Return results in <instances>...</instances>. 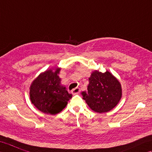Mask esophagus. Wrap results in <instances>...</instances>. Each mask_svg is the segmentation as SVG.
Returning a JSON list of instances; mask_svg holds the SVG:
<instances>
[{
  "instance_id": "obj_1",
  "label": "esophagus",
  "mask_w": 152,
  "mask_h": 152,
  "mask_svg": "<svg viewBox=\"0 0 152 152\" xmlns=\"http://www.w3.org/2000/svg\"><path fill=\"white\" fill-rule=\"evenodd\" d=\"M80 92V90L79 88H74L72 90V92L74 95H75V94H79Z\"/></svg>"
}]
</instances>
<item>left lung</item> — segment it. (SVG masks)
Listing matches in <instances>:
<instances>
[{"label": "left lung", "instance_id": "8db88e82", "mask_svg": "<svg viewBox=\"0 0 152 152\" xmlns=\"http://www.w3.org/2000/svg\"><path fill=\"white\" fill-rule=\"evenodd\" d=\"M91 109L96 113L109 112L115 107L122 97V87L118 79L109 72L94 71L89 78L87 92H82Z\"/></svg>", "mask_w": 152, "mask_h": 152}]
</instances>
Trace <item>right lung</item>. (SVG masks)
Here are the masks:
<instances>
[{
    "label": "right lung",
    "instance_id": "right-lung-1",
    "mask_svg": "<svg viewBox=\"0 0 152 152\" xmlns=\"http://www.w3.org/2000/svg\"><path fill=\"white\" fill-rule=\"evenodd\" d=\"M59 67L55 72L51 69L39 74L30 88L31 102L41 112L55 115L64 109L72 95L66 88L60 85Z\"/></svg>",
    "mask_w": 152,
    "mask_h": 152
}]
</instances>
